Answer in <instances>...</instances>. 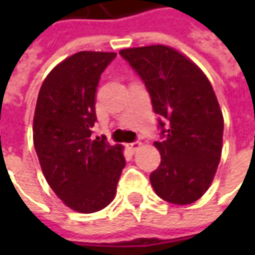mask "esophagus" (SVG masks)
<instances>
[{"mask_svg": "<svg viewBox=\"0 0 255 255\" xmlns=\"http://www.w3.org/2000/svg\"><path fill=\"white\" fill-rule=\"evenodd\" d=\"M140 144H142V143H140V142H132V143H128L127 147L133 153V151H136V150H138L139 147H140Z\"/></svg>", "mask_w": 255, "mask_h": 255, "instance_id": "34e87169", "label": "esophagus"}]
</instances>
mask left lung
<instances>
[{"label":"left lung","mask_w":255,"mask_h":255,"mask_svg":"<svg viewBox=\"0 0 255 255\" xmlns=\"http://www.w3.org/2000/svg\"><path fill=\"white\" fill-rule=\"evenodd\" d=\"M146 86L158 115L160 166L150 183L166 202L188 205L213 182L223 149L224 119L213 87L182 53L162 45L120 50Z\"/></svg>","instance_id":"left-lung-1"}]
</instances>
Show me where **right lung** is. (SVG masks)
Listing matches in <instances>:
<instances>
[{
    "label": "right lung",
    "instance_id": "add662e5",
    "mask_svg": "<svg viewBox=\"0 0 255 255\" xmlns=\"http://www.w3.org/2000/svg\"><path fill=\"white\" fill-rule=\"evenodd\" d=\"M116 53L79 52L46 76L34 115V146L49 186L76 212L94 213L116 195L126 160L120 144L93 136L95 91Z\"/></svg>",
    "mask_w": 255,
    "mask_h": 255
}]
</instances>
